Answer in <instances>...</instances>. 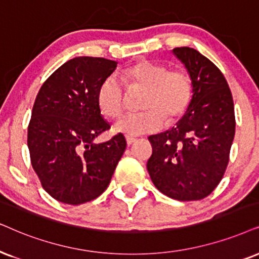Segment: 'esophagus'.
<instances>
[{"label": "esophagus", "mask_w": 259, "mask_h": 259, "mask_svg": "<svg viewBox=\"0 0 259 259\" xmlns=\"http://www.w3.org/2000/svg\"><path fill=\"white\" fill-rule=\"evenodd\" d=\"M136 142V139H134V137H126V145L127 146H132L133 143Z\"/></svg>", "instance_id": "esophagus-1"}]
</instances>
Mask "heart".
<instances>
[{
  "label": "heart",
  "instance_id": "heart-1",
  "mask_svg": "<svg viewBox=\"0 0 259 259\" xmlns=\"http://www.w3.org/2000/svg\"><path fill=\"white\" fill-rule=\"evenodd\" d=\"M127 91H145L141 99L139 114L124 116L113 125V132L127 137L153 133L162 126L163 119L175 123L184 116L191 104L194 86L191 77L185 71L169 69L160 62L141 60L122 74ZM125 94L116 78L107 77L100 83L97 92V105L107 118H118L122 114Z\"/></svg>",
  "mask_w": 259,
  "mask_h": 259
}]
</instances>
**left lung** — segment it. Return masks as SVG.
<instances>
[{
	"mask_svg": "<svg viewBox=\"0 0 259 259\" xmlns=\"http://www.w3.org/2000/svg\"><path fill=\"white\" fill-rule=\"evenodd\" d=\"M194 86L191 104L177 126L148 137L147 162L155 188L178 201H198L221 182L235 133L233 98L220 69L192 48L173 49Z\"/></svg>",
	"mask_w": 259,
	"mask_h": 259,
	"instance_id": "obj_1",
	"label": "left lung"
}]
</instances>
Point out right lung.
Here are the masks:
<instances>
[{"label":"right lung","instance_id":"add662e5","mask_svg":"<svg viewBox=\"0 0 259 259\" xmlns=\"http://www.w3.org/2000/svg\"><path fill=\"white\" fill-rule=\"evenodd\" d=\"M116 68L106 58L75 57L50 75L35 98L27 133L31 162L45 191L65 204L103 194L125 150L122 134L94 142L110 129L97 105L98 88Z\"/></svg>","mask_w":259,"mask_h":259}]
</instances>
